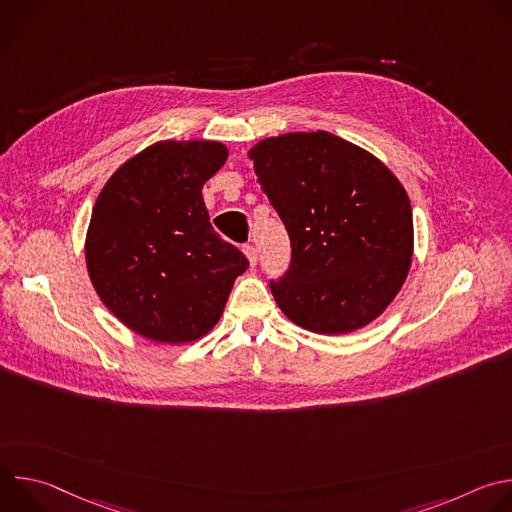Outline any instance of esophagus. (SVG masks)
Segmentation results:
<instances>
[{
  "label": "esophagus",
  "mask_w": 512,
  "mask_h": 512,
  "mask_svg": "<svg viewBox=\"0 0 512 512\" xmlns=\"http://www.w3.org/2000/svg\"><path fill=\"white\" fill-rule=\"evenodd\" d=\"M243 251H245V255H247V259H249V265L255 267V265H257V249H255L253 245H245Z\"/></svg>",
  "instance_id": "34e87169"
}]
</instances>
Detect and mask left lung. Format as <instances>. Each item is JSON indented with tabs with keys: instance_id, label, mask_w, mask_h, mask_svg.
Listing matches in <instances>:
<instances>
[{
	"instance_id": "left-lung-1",
	"label": "left lung",
	"mask_w": 512,
	"mask_h": 512,
	"mask_svg": "<svg viewBox=\"0 0 512 512\" xmlns=\"http://www.w3.org/2000/svg\"><path fill=\"white\" fill-rule=\"evenodd\" d=\"M249 158L291 241L287 271L269 281L281 312L318 334L373 322L411 267L413 214L401 182L328 131L267 137Z\"/></svg>"
}]
</instances>
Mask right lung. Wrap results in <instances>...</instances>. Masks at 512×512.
<instances>
[{
	"instance_id": "add662e5",
	"label": "right lung",
	"mask_w": 512,
	"mask_h": 512,
	"mask_svg": "<svg viewBox=\"0 0 512 512\" xmlns=\"http://www.w3.org/2000/svg\"><path fill=\"white\" fill-rule=\"evenodd\" d=\"M218 141H158L101 190L87 233V269L103 304L133 332L192 342L221 318L247 257L221 239L202 186L227 162Z\"/></svg>"
}]
</instances>
